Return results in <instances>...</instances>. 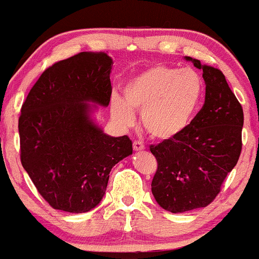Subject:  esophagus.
Listing matches in <instances>:
<instances>
[{
	"instance_id": "obj_1",
	"label": "esophagus",
	"mask_w": 259,
	"mask_h": 259,
	"mask_svg": "<svg viewBox=\"0 0 259 259\" xmlns=\"http://www.w3.org/2000/svg\"><path fill=\"white\" fill-rule=\"evenodd\" d=\"M133 149H135L136 152L143 151V149H144L143 142H142V141H133Z\"/></svg>"
}]
</instances>
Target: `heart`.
<instances>
[{
	"label": "heart",
	"instance_id": "obj_1",
	"mask_svg": "<svg viewBox=\"0 0 259 259\" xmlns=\"http://www.w3.org/2000/svg\"><path fill=\"white\" fill-rule=\"evenodd\" d=\"M204 95V81L194 69L157 65L133 77L124 89V100H111L112 117L122 126H133L142 113L147 132L157 140H171L189 126Z\"/></svg>",
	"mask_w": 259,
	"mask_h": 259
}]
</instances>
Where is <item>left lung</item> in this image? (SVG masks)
I'll list each match as a JSON object with an SVG mask.
<instances>
[{"label": "left lung", "mask_w": 259, "mask_h": 259, "mask_svg": "<svg viewBox=\"0 0 259 259\" xmlns=\"http://www.w3.org/2000/svg\"><path fill=\"white\" fill-rule=\"evenodd\" d=\"M186 60L202 70L204 106L179 136L149 146L158 164L152 193L173 213L210 205L242 151L243 110L225 75L197 59Z\"/></svg>", "instance_id": "8db88e82"}]
</instances>
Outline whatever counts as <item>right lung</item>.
Listing matches in <instances>:
<instances>
[{
    "label": "right lung",
    "mask_w": 259,
    "mask_h": 259,
    "mask_svg": "<svg viewBox=\"0 0 259 259\" xmlns=\"http://www.w3.org/2000/svg\"><path fill=\"white\" fill-rule=\"evenodd\" d=\"M112 59L77 53L47 68L18 119L21 163L55 210L88 212L101 201L115 164L132 154L127 136L110 137L89 118L86 101L107 106Z\"/></svg>",
    "instance_id": "right-lung-1"
}]
</instances>
